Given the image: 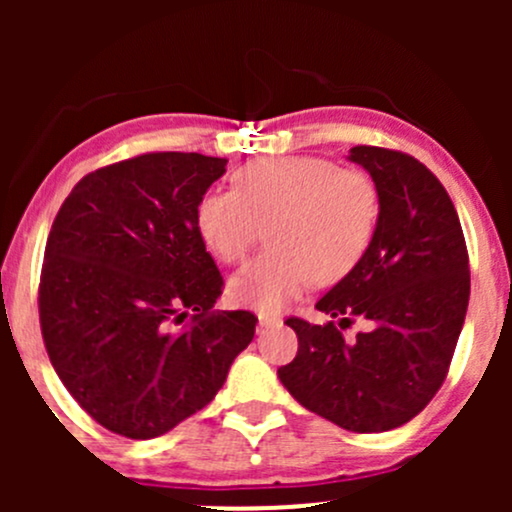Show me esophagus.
Masks as SVG:
<instances>
[{"label":"esophagus","instance_id":"34e87169","mask_svg":"<svg viewBox=\"0 0 512 512\" xmlns=\"http://www.w3.org/2000/svg\"><path fill=\"white\" fill-rule=\"evenodd\" d=\"M257 320H260V327H262V330H267V327L279 325L281 317H279V315H272V313H260V315H257Z\"/></svg>","mask_w":512,"mask_h":512}]
</instances>
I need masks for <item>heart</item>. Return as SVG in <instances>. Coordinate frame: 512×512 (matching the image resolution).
Returning <instances> with one entry per match:
<instances>
[{"label":"heart","mask_w":512,"mask_h":512,"mask_svg":"<svg viewBox=\"0 0 512 512\" xmlns=\"http://www.w3.org/2000/svg\"><path fill=\"white\" fill-rule=\"evenodd\" d=\"M383 202L366 170L339 168L320 156L260 158L240 166L233 192L207 190L195 221L211 255L240 264L260 243L269 250L228 284L240 305L279 313L313 281L349 276L373 245Z\"/></svg>","instance_id":"heart-1"}]
</instances>
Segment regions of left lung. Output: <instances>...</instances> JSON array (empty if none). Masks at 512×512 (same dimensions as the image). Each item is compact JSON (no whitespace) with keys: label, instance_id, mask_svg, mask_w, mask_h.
<instances>
[{"label":"left lung","instance_id":"left-lung-1","mask_svg":"<svg viewBox=\"0 0 512 512\" xmlns=\"http://www.w3.org/2000/svg\"><path fill=\"white\" fill-rule=\"evenodd\" d=\"M351 161L375 180L380 226L363 262L317 301L337 317H289L298 354L279 380L305 409L354 433L407 424L448 375L469 303V255L455 204L436 175L404 151L354 146ZM354 316L371 325L354 343Z\"/></svg>","mask_w":512,"mask_h":512}]
</instances>
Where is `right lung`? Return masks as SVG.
I'll use <instances>...</instances> for the list:
<instances>
[{"label": "right lung", "mask_w": 512, "mask_h": 512, "mask_svg": "<svg viewBox=\"0 0 512 512\" xmlns=\"http://www.w3.org/2000/svg\"><path fill=\"white\" fill-rule=\"evenodd\" d=\"M226 158L151 151L93 170L52 221L38 313L79 407L132 440L204 409L255 337L250 310H214L223 276L199 238V197Z\"/></svg>", "instance_id": "obj_1"}]
</instances>
